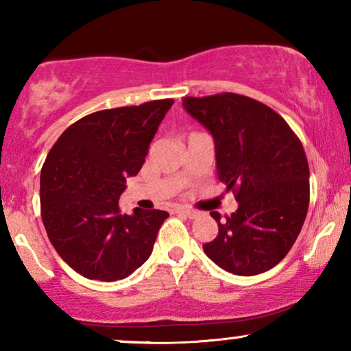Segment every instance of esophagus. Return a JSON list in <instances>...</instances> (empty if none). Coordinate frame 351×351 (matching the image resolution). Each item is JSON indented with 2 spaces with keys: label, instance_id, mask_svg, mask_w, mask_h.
<instances>
[{
  "label": "esophagus",
  "instance_id": "esophagus-1",
  "mask_svg": "<svg viewBox=\"0 0 351 351\" xmlns=\"http://www.w3.org/2000/svg\"><path fill=\"white\" fill-rule=\"evenodd\" d=\"M175 213H178V215H184V216H187V218H194V216L197 215L194 210L182 208V206H178V208H175Z\"/></svg>",
  "mask_w": 351,
  "mask_h": 351
}]
</instances>
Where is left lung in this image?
I'll return each mask as SVG.
<instances>
[{
    "label": "left lung",
    "instance_id": "obj_1",
    "mask_svg": "<svg viewBox=\"0 0 351 351\" xmlns=\"http://www.w3.org/2000/svg\"><path fill=\"white\" fill-rule=\"evenodd\" d=\"M182 106L215 138L218 180L234 192L239 208L218 223V235L204 245L227 272H267L293 248L310 202L308 162L286 121L254 98L223 92L184 97Z\"/></svg>",
    "mask_w": 351,
    "mask_h": 351
}]
</instances>
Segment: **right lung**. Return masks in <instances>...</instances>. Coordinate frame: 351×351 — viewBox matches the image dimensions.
I'll return each instance as SVG.
<instances>
[{
    "instance_id": "right-lung-1",
    "label": "right lung",
    "mask_w": 351,
    "mask_h": 351,
    "mask_svg": "<svg viewBox=\"0 0 351 351\" xmlns=\"http://www.w3.org/2000/svg\"><path fill=\"white\" fill-rule=\"evenodd\" d=\"M175 100L101 110L62 133L41 170V218L58 256L88 280L116 281L149 258L169 213L122 215L128 176L145 164L149 143Z\"/></svg>"
}]
</instances>
